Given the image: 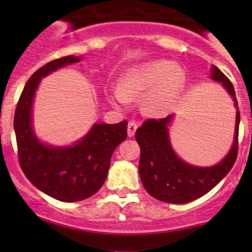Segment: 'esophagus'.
<instances>
[{"label": "esophagus", "mask_w": 252, "mask_h": 252, "mask_svg": "<svg viewBox=\"0 0 252 252\" xmlns=\"http://www.w3.org/2000/svg\"><path fill=\"white\" fill-rule=\"evenodd\" d=\"M136 129H138V123L134 121H130L128 123V136H134V134H135Z\"/></svg>", "instance_id": "34e87169"}]
</instances>
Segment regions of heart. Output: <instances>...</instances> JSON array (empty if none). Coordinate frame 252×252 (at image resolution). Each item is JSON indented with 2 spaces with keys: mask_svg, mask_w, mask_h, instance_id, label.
Instances as JSON below:
<instances>
[{
  "mask_svg": "<svg viewBox=\"0 0 252 252\" xmlns=\"http://www.w3.org/2000/svg\"><path fill=\"white\" fill-rule=\"evenodd\" d=\"M184 83V72L179 67L166 60L151 61L126 70L112 100L126 103V100L142 97L150 92L144 101V111L152 116H162L173 107Z\"/></svg>",
  "mask_w": 252,
  "mask_h": 252,
  "instance_id": "heart-1",
  "label": "heart"
}]
</instances>
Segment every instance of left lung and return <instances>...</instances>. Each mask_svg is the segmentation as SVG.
I'll use <instances>...</instances> for the list:
<instances>
[{"label":"left lung","instance_id":"left-lung-1","mask_svg":"<svg viewBox=\"0 0 252 252\" xmlns=\"http://www.w3.org/2000/svg\"><path fill=\"white\" fill-rule=\"evenodd\" d=\"M211 78L223 84L236 107L234 142L224 159L213 167H194L185 163L174 154L168 138L167 126L172 116L159 119H146L136 129L135 139L140 146L139 174L142 185L151 196L168 204H187L204 196L225 177L238 157V136L240 112L235 91L230 80L218 69L212 68Z\"/></svg>","mask_w":252,"mask_h":252}]
</instances>
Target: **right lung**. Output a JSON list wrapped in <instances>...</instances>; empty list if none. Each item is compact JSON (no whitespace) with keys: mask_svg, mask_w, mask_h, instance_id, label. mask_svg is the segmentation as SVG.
I'll list each match as a JSON object with an SVG mask.
<instances>
[{"mask_svg":"<svg viewBox=\"0 0 252 252\" xmlns=\"http://www.w3.org/2000/svg\"><path fill=\"white\" fill-rule=\"evenodd\" d=\"M79 61L74 56H65L39 68L23 89L13 122L23 173L37 189L63 202L85 200L98 191L107 177L112 154L128 135L126 121L95 124L85 138L64 149L46 146L34 135L32 106L40 80L58 68Z\"/></svg>","mask_w":252,"mask_h":252,"instance_id":"obj_1","label":"right lung"}]
</instances>
